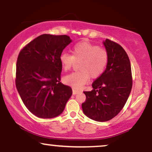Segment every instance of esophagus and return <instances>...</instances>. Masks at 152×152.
I'll return each mask as SVG.
<instances>
[{"label":"esophagus","instance_id":"esophagus-1","mask_svg":"<svg viewBox=\"0 0 152 152\" xmlns=\"http://www.w3.org/2000/svg\"><path fill=\"white\" fill-rule=\"evenodd\" d=\"M79 92H81V91H78V90H76V89H74V88H73V94H74V95H75V94H78Z\"/></svg>","mask_w":152,"mask_h":152}]
</instances>
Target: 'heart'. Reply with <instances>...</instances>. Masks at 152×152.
<instances>
[{
  "mask_svg": "<svg viewBox=\"0 0 152 152\" xmlns=\"http://www.w3.org/2000/svg\"><path fill=\"white\" fill-rule=\"evenodd\" d=\"M73 55L64 52L60 56V62L64 71L70 70L76 61L80 62V71L71 73L64 78L66 84L75 88H81L89 80L90 75L96 78L105 70L109 55L104 48L88 41H82L74 45Z\"/></svg>",
  "mask_w": 152,
  "mask_h": 152,
  "instance_id": "heart-1",
  "label": "heart"
}]
</instances>
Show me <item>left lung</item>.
I'll use <instances>...</instances> for the list:
<instances>
[{
    "label": "left lung",
    "mask_w": 152,
    "mask_h": 152,
    "mask_svg": "<svg viewBox=\"0 0 152 152\" xmlns=\"http://www.w3.org/2000/svg\"><path fill=\"white\" fill-rule=\"evenodd\" d=\"M104 46L109 55L106 70L92 83L91 91L82 104L83 113L96 121H109L126 104L132 88L131 64L124 49L118 43L106 39Z\"/></svg>",
    "instance_id": "1"
}]
</instances>
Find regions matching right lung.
Listing matches in <instances>:
<instances>
[{"mask_svg": "<svg viewBox=\"0 0 152 152\" xmlns=\"http://www.w3.org/2000/svg\"><path fill=\"white\" fill-rule=\"evenodd\" d=\"M72 40L66 35L43 34L19 53L15 86L24 105L42 118L56 117L72 95L61 81L60 56Z\"/></svg>", "mask_w": 152, "mask_h": 152, "instance_id": "1", "label": "right lung"}]
</instances>
